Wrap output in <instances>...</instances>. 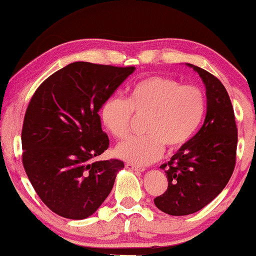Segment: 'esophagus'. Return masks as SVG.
Returning <instances> with one entry per match:
<instances>
[{"mask_svg": "<svg viewBox=\"0 0 256 256\" xmlns=\"http://www.w3.org/2000/svg\"><path fill=\"white\" fill-rule=\"evenodd\" d=\"M126 168L129 170H134V171H144V168L138 166H136V164H132V163H127L126 164Z\"/></svg>", "mask_w": 256, "mask_h": 256, "instance_id": "1", "label": "esophagus"}]
</instances>
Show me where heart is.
<instances>
[{"label":"heart","instance_id":"heart-1","mask_svg":"<svg viewBox=\"0 0 256 256\" xmlns=\"http://www.w3.org/2000/svg\"><path fill=\"white\" fill-rule=\"evenodd\" d=\"M206 96L200 87L183 85L166 76H152L132 87L128 99L112 96L101 108V118L118 140L128 138L134 121L146 118V135L120 143L115 155L136 166L158 160L164 146L176 150L186 144L202 124Z\"/></svg>","mask_w":256,"mask_h":256}]
</instances>
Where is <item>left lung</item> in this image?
<instances>
[{
    "label": "left lung",
    "mask_w": 256,
    "mask_h": 256,
    "mask_svg": "<svg viewBox=\"0 0 256 256\" xmlns=\"http://www.w3.org/2000/svg\"><path fill=\"white\" fill-rule=\"evenodd\" d=\"M188 66L205 84L208 110L197 134L160 166L168 188L154 202L170 216H188L205 208L228 183L236 160L238 128L225 86L205 70Z\"/></svg>",
    "instance_id": "obj_1"
}]
</instances>
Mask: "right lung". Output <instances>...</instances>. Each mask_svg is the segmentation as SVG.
Here are the masks:
<instances>
[{
  "mask_svg": "<svg viewBox=\"0 0 256 256\" xmlns=\"http://www.w3.org/2000/svg\"><path fill=\"white\" fill-rule=\"evenodd\" d=\"M134 66L76 62L31 98L22 128V163L42 202L58 216L85 219L113 188L120 160H96L110 146L98 112Z\"/></svg>",
  "mask_w": 256,
  "mask_h": 256,
  "instance_id": "right-lung-1",
  "label": "right lung"
}]
</instances>
